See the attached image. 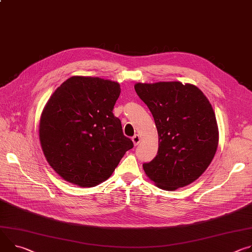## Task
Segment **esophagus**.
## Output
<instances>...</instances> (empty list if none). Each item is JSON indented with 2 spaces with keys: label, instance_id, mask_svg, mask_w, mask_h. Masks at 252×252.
<instances>
[{
  "label": "esophagus",
  "instance_id": "1",
  "mask_svg": "<svg viewBox=\"0 0 252 252\" xmlns=\"http://www.w3.org/2000/svg\"><path fill=\"white\" fill-rule=\"evenodd\" d=\"M131 140H132V143H133L134 146H138L140 144V142H141V136L139 134H134L132 136Z\"/></svg>",
  "mask_w": 252,
  "mask_h": 252
}]
</instances>
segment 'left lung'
<instances>
[{
  "instance_id": "8db88e82",
  "label": "left lung",
  "mask_w": 252,
  "mask_h": 252,
  "mask_svg": "<svg viewBox=\"0 0 252 252\" xmlns=\"http://www.w3.org/2000/svg\"><path fill=\"white\" fill-rule=\"evenodd\" d=\"M134 89L151 110L158 134V154L143 165L145 173L164 190L191 184L217 151L219 132L211 103L190 83L139 82Z\"/></svg>"
}]
</instances>
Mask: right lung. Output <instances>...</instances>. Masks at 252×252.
Here are the masks:
<instances>
[{"instance_id": "right-lung-1", "label": "right lung", "mask_w": 252, "mask_h": 252, "mask_svg": "<svg viewBox=\"0 0 252 252\" xmlns=\"http://www.w3.org/2000/svg\"><path fill=\"white\" fill-rule=\"evenodd\" d=\"M121 85L99 77L72 76L49 98L39 138L47 162L65 181L94 187L107 180L132 149L112 109Z\"/></svg>"}]
</instances>
